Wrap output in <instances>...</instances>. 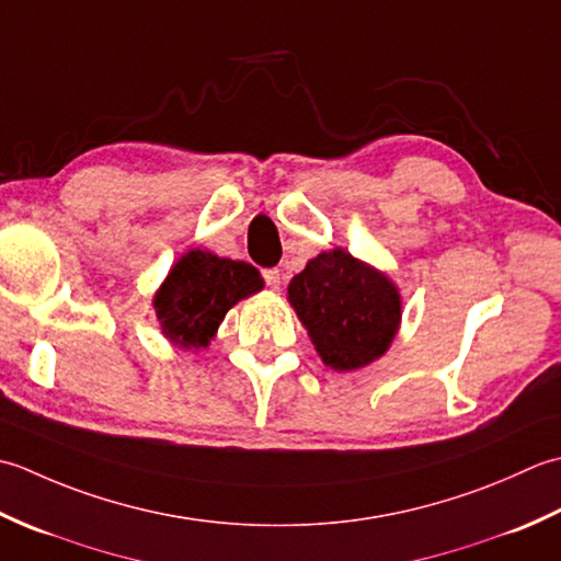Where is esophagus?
I'll list each match as a JSON object with an SVG mask.
<instances>
[{
	"label": "esophagus",
	"mask_w": 561,
	"mask_h": 561,
	"mask_svg": "<svg viewBox=\"0 0 561 561\" xmlns=\"http://www.w3.org/2000/svg\"><path fill=\"white\" fill-rule=\"evenodd\" d=\"M264 280H266L268 288L278 290V288H280V283H283V278H280V271H278V268H266V271H264Z\"/></svg>",
	"instance_id": "obj_1"
}]
</instances>
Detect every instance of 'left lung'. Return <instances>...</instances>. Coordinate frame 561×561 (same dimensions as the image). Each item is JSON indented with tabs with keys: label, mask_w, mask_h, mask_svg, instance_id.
<instances>
[{
	"label": "left lung",
	"mask_w": 561,
	"mask_h": 561,
	"mask_svg": "<svg viewBox=\"0 0 561 561\" xmlns=\"http://www.w3.org/2000/svg\"><path fill=\"white\" fill-rule=\"evenodd\" d=\"M288 300L331 370H358L390 348L402 319L397 285L344 249L322 251L290 280Z\"/></svg>",
	"instance_id": "obj_1"
}]
</instances>
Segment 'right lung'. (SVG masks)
I'll return each instance as SVG.
<instances>
[{
	"instance_id": "obj_1",
	"label": "right lung",
	"mask_w": 561,
	"mask_h": 561,
	"mask_svg": "<svg viewBox=\"0 0 561 561\" xmlns=\"http://www.w3.org/2000/svg\"><path fill=\"white\" fill-rule=\"evenodd\" d=\"M261 288L264 278L251 264L191 249L171 266L152 305L171 344L198 351L210 344L227 310Z\"/></svg>"
}]
</instances>
